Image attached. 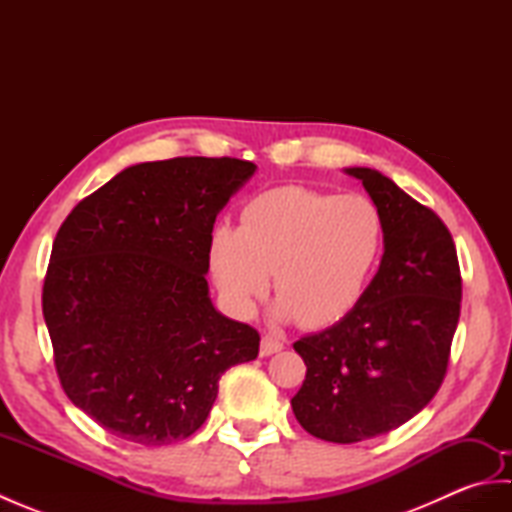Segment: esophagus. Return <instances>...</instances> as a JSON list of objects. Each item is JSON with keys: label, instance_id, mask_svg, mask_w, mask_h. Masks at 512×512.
<instances>
[{"label": "esophagus", "instance_id": "obj_1", "mask_svg": "<svg viewBox=\"0 0 512 512\" xmlns=\"http://www.w3.org/2000/svg\"><path fill=\"white\" fill-rule=\"evenodd\" d=\"M284 350V341H281V336L277 334H264L262 336V356H270V354H277Z\"/></svg>", "mask_w": 512, "mask_h": 512}]
</instances>
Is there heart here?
I'll use <instances>...</instances> for the list:
<instances>
[{
    "label": "heart",
    "mask_w": 512,
    "mask_h": 512,
    "mask_svg": "<svg viewBox=\"0 0 512 512\" xmlns=\"http://www.w3.org/2000/svg\"><path fill=\"white\" fill-rule=\"evenodd\" d=\"M383 242V215L365 195L279 187L244 206L242 226L213 228L209 266L237 317L253 314L273 270L277 317L323 328L361 301Z\"/></svg>",
    "instance_id": "1"
}]
</instances>
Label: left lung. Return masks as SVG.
<instances>
[{
    "instance_id": "8db88e82",
    "label": "left lung",
    "mask_w": 512,
    "mask_h": 512,
    "mask_svg": "<svg viewBox=\"0 0 512 512\" xmlns=\"http://www.w3.org/2000/svg\"><path fill=\"white\" fill-rule=\"evenodd\" d=\"M347 173L383 215V262L341 321L292 345L308 367L292 411L310 436L336 444L383 436L429 405L447 376L462 301L447 224L383 173Z\"/></svg>"
}]
</instances>
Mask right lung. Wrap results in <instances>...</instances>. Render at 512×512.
<instances>
[{"label": "right lung", "mask_w": 512, "mask_h": 512, "mask_svg": "<svg viewBox=\"0 0 512 512\" xmlns=\"http://www.w3.org/2000/svg\"><path fill=\"white\" fill-rule=\"evenodd\" d=\"M239 158H171L118 173L65 217L41 306L59 383L114 436L162 447L198 431L259 332L209 299V239L253 176Z\"/></svg>", "instance_id": "add662e5"}]
</instances>
